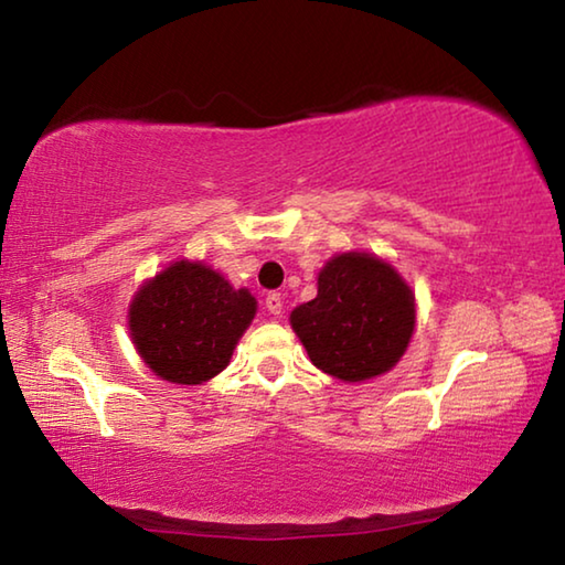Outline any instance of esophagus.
<instances>
[{"label": "esophagus", "mask_w": 565, "mask_h": 565, "mask_svg": "<svg viewBox=\"0 0 565 565\" xmlns=\"http://www.w3.org/2000/svg\"><path fill=\"white\" fill-rule=\"evenodd\" d=\"M264 306H266V311L274 313V317H281V311H284V299H281V294H279V291L266 294Z\"/></svg>", "instance_id": "1"}]
</instances>
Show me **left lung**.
I'll return each instance as SVG.
<instances>
[{
  "mask_svg": "<svg viewBox=\"0 0 565 565\" xmlns=\"http://www.w3.org/2000/svg\"><path fill=\"white\" fill-rule=\"evenodd\" d=\"M317 299L296 306L291 329L311 363L347 384L396 366L416 329V296L386 259L333 254L319 271Z\"/></svg>",
  "mask_w": 565,
  "mask_h": 565,
  "instance_id": "obj_1",
  "label": "left lung"
}]
</instances>
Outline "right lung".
I'll return each mask as SVG.
<instances>
[{"instance_id":"add662e5","label":"right lung","mask_w":565,"mask_h":565,"mask_svg":"<svg viewBox=\"0 0 565 565\" xmlns=\"http://www.w3.org/2000/svg\"><path fill=\"white\" fill-rule=\"evenodd\" d=\"M256 317L248 289H234L204 262L179 259L139 286L129 303V337L151 374L196 386L228 366Z\"/></svg>"}]
</instances>
